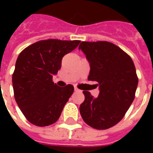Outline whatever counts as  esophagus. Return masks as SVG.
<instances>
[{
    "instance_id": "1",
    "label": "esophagus",
    "mask_w": 153,
    "mask_h": 153,
    "mask_svg": "<svg viewBox=\"0 0 153 153\" xmlns=\"http://www.w3.org/2000/svg\"><path fill=\"white\" fill-rule=\"evenodd\" d=\"M74 91H75V92H79V89H78L77 88H74Z\"/></svg>"
}]
</instances>
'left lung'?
I'll list each match as a JSON object with an SVG mask.
<instances>
[{
  "label": "left lung",
  "instance_id": "8db88e82",
  "mask_svg": "<svg viewBox=\"0 0 153 153\" xmlns=\"http://www.w3.org/2000/svg\"><path fill=\"white\" fill-rule=\"evenodd\" d=\"M79 49L89 63L88 79L99 88L97 97L83 91L80 115L93 128H109L121 120L134 99L138 83L134 64L128 54L108 42H82Z\"/></svg>",
  "mask_w": 153,
  "mask_h": 153
}]
</instances>
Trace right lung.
I'll return each mask as SVG.
<instances>
[{
    "mask_svg": "<svg viewBox=\"0 0 153 153\" xmlns=\"http://www.w3.org/2000/svg\"><path fill=\"white\" fill-rule=\"evenodd\" d=\"M80 41H39L19 55L12 76L16 102L33 125L43 127L58 120L74 87L59 88L52 82L65 55L76 48Z\"/></svg>",
    "mask_w": 153,
    "mask_h": 153,
    "instance_id": "1",
    "label": "right lung"
}]
</instances>
